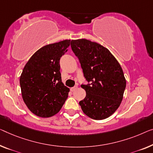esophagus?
<instances>
[{
    "label": "esophagus",
    "mask_w": 153,
    "mask_h": 153,
    "mask_svg": "<svg viewBox=\"0 0 153 153\" xmlns=\"http://www.w3.org/2000/svg\"><path fill=\"white\" fill-rule=\"evenodd\" d=\"M77 88V86H74V87L71 88V91L72 92H73V91H74L75 90H76Z\"/></svg>",
    "instance_id": "obj_1"
}]
</instances>
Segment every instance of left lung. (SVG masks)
Here are the masks:
<instances>
[{
  "label": "left lung",
  "mask_w": 153,
  "mask_h": 153,
  "mask_svg": "<svg viewBox=\"0 0 153 153\" xmlns=\"http://www.w3.org/2000/svg\"><path fill=\"white\" fill-rule=\"evenodd\" d=\"M71 47L88 82L81 85L86 91V97L79 102L82 110L93 120L110 117L120 106L126 88L120 65L108 49L97 42L73 40Z\"/></svg>",
  "instance_id": "obj_1"
}]
</instances>
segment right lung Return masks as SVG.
I'll return each mask as SVG.
<instances>
[{
  "mask_svg": "<svg viewBox=\"0 0 153 153\" xmlns=\"http://www.w3.org/2000/svg\"><path fill=\"white\" fill-rule=\"evenodd\" d=\"M70 40L47 45L38 49L25 66L20 77L23 101L38 117L58 113L68 97L69 88L62 82L60 60Z\"/></svg>",
  "mask_w": 153,
  "mask_h": 153,
  "instance_id": "1",
  "label": "right lung"
}]
</instances>
